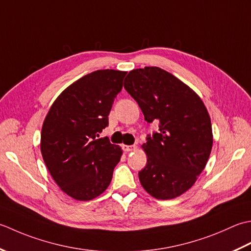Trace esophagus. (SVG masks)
Segmentation results:
<instances>
[{"mask_svg":"<svg viewBox=\"0 0 251 251\" xmlns=\"http://www.w3.org/2000/svg\"><path fill=\"white\" fill-rule=\"evenodd\" d=\"M135 148H136L135 145H122V150H124V151L126 152L135 151Z\"/></svg>","mask_w":251,"mask_h":251,"instance_id":"obj_1","label":"esophagus"}]
</instances>
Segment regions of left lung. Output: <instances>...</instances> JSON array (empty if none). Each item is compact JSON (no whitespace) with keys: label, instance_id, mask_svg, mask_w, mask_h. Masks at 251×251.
Returning <instances> with one entry per match:
<instances>
[{"label":"left lung","instance_id":"obj_1","mask_svg":"<svg viewBox=\"0 0 251 251\" xmlns=\"http://www.w3.org/2000/svg\"><path fill=\"white\" fill-rule=\"evenodd\" d=\"M124 85L145 121L159 122V130L148 134L142 146L147 155L139 172L142 186L162 201L182 195L210 156L213 140L207 108L191 88L158 67L130 71Z\"/></svg>","mask_w":251,"mask_h":251}]
</instances>
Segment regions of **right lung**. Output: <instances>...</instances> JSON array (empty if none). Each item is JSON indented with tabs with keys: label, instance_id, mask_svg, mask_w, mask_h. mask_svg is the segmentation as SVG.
<instances>
[{
	"label": "right lung",
	"instance_id": "obj_1",
	"mask_svg": "<svg viewBox=\"0 0 251 251\" xmlns=\"http://www.w3.org/2000/svg\"><path fill=\"white\" fill-rule=\"evenodd\" d=\"M126 71L96 70L69 85L43 122L41 152L50 176L67 195L91 201L110 184L122 155L108 137V115Z\"/></svg>",
	"mask_w": 251,
	"mask_h": 251
}]
</instances>
